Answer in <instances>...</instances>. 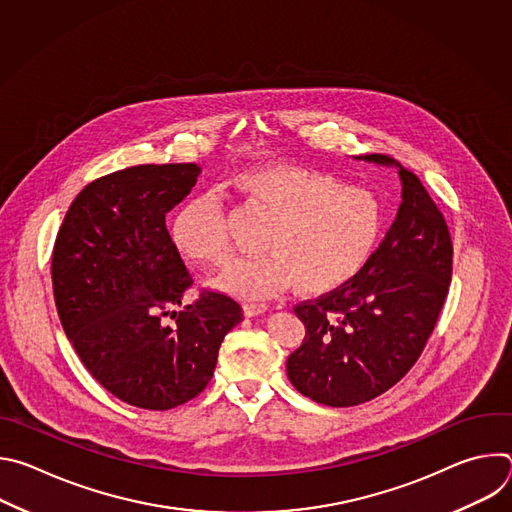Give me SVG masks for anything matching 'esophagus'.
<instances>
[{"label":"esophagus","instance_id":"34e87169","mask_svg":"<svg viewBox=\"0 0 512 512\" xmlns=\"http://www.w3.org/2000/svg\"><path fill=\"white\" fill-rule=\"evenodd\" d=\"M267 308H269L267 304H253V302H251V304H245V306H243V312H245L247 318H253V316H259V314H265Z\"/></svg>","mask_w":512,"mask_h":512}]
</instances>
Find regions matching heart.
Here are the masks:
<instances>
[{
	"label": "heart",
	"mask_w": 512,
	"mask_h": 512,
	"mask_svg": "<svg viewBox=\"0 0 512 512\" xmlns=\"http://www.w3.org/2000/svg\"><path fill=\"white\" fill-rule=\"evenodd\" d=\"M233 190L245 208L271 218L259 241L265 255L216 279L243 300H263L289 285L306 296L342 287L369 261L383 229L381 204L369 190L316 170L261 166L235 176ZM172 239L206 267H225L233 257L227 214L212 194L194 196L176 212Z\"/></svg>",
	"instance_id": "heart-1"
}]
</instances>
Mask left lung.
<instances>
[{"instance_id": "8db88e82", "label": "left lung", "mask_w": 512, "mask_h": 512, "mask_svg": "<svg viewBox=\"0 0 512 512\" xmlns=\"http://www.w3.org/2000/svg\"><path fill=\"white\" fill-rule=\"evenodd\" d=\"M397 166L401 206L379 249L342 287L294 308L306 338L287 358L302 395L330 407L367 403L399 383L425 348L452 281V237L421 180Z\"/></svg>"}]
</instances>
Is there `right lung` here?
Listing matches in <instances>:
<instances>
[{
    "instance_id": "obj_1",
    "label": "right lung",
    "mask_w": 512,
    "mask_h": 512,
    "mask_svg": "<svg viewBox=\"0 0 512 512\" xmlns=\"http://www.w3.org/2000/svg\"><path fill=\"white\" fill-rule=\"evenodd\" d=\"M200 168L145 164L87 184L66 210L52 251V289L64 334L87 371L117 399L152 411L204 391L241 306L192 285L166 214Z\"/></svg>"
}]
</instances>
